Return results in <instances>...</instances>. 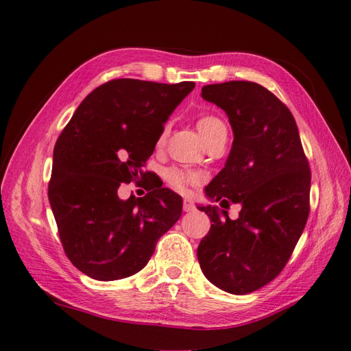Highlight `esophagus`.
<instances>
[{
    "instance_id": "obj_1",
    "label": "esophagus",
    "mask_w": 351,
    "mask_h": 351,
    "mask_svg": "<svg viewBox=\"0 0 351 351\" xmlns=\"http://www.w3.org/2000/svg\"><path fill=\"white\" fill-rule=\"evenodd\" d=\"M183 210H184V212H192V210H195V204L192 202V199L184 197V200H183Z\"/></svg>"
}]
</instances>
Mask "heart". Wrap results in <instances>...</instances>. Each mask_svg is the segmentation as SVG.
<instances>
[{
  "mask_svg": "<svg viewBox=\"0 0 351 351\" xmlns=\"http://www.w3.org/2000/svg\"><path fill=\"white\" fill-rule=\"evenodd\" d=\"M196 129H197L199 134L202 136V139L205 141V143H208L210 137L214 136L218 130L226 129V125L219 119H217L215 115L204 114L196 120ZM162 137H164V133L161 136V141H162ZM165 177H167V182L176 189H184L189 183H192V180H193L192 174H189V173L183 171V169H178V168L168 169Z\"/></svg>",
  "mask_w": 351,
  "mask_h": 351,
  "instance_id": "heart-1",
  "label": "heart"
}]
</instances>
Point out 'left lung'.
<instances>
[{
    "mask_svg": "<svg viewBox=\"0 0 351 351\" xmlns=\"http://www.w3.org/2000/svg\"><path fill=\"white\" fill-rule=\"evenodd\" d=\"M202 98L226 111L234 133L226 167L205 189L206 196L241 209L230 219L227 210L199 206L212 224L197 259L218 289L247 294L289 262L309 217L311 168L293 114L267 88L231 80L206 84Z\"/></svg>",
    "mask_w": 351,
    "mask_h": 351,
    "instance_id": "left-lung-1",
    "label": "left lung"
}]
</instances>
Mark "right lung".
I'll use <instances>...</instances> for the list:
<instances>
[{"label": "right lung", "instance_id": "obj_1", "mask_svg": "<svg viewBox=\"0 0 351 351\" xmlns=\"http://www.w3.org/2000/svg\"><path fill=\"white\" fill-rule=\"evenodd\" d=\"M114 79L82 101L54 146L48 199L70 262L98 281L127 278L146 267L156 241L182 217L169 189L121 200V183L143 178L164 124L193 90Z\"/></svg>", "mask_w": 351, "mask_h": 351}]
</instances>
